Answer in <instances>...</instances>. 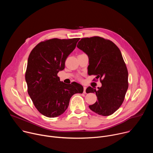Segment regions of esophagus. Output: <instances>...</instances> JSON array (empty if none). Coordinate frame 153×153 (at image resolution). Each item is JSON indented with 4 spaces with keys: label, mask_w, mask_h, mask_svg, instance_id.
<instances>
[{
    "label": "esophagus",
    "mask_w": 153,
    "mask_h": 153,
    "mask_svg": "<svg viewBox=\"0 0 153 153\" xmlns=\"http://www.w3.org/2000/svg\"><path fill=\"white\" fill-rule=\"evenodd\" d=\"M86 87L85 86H83V93L86 94Z\"/></svg>",
    "instance_id": "34e87169"
}]
</instances>
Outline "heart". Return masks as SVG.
<instances>
[{"label":"heart","instance_id":"obj_1","mask_svg":"<svg viewBox=\"0 0 153 153\" xmlns=\"http://www.w3.org/2000/svg\"><path fill=\"white\" fill-rule=\"evenodd\" d=\"M77 78H78L79 79H80V77H77Z\"/></svg>","mask_w":153,"mask_h":153}]
</instances>
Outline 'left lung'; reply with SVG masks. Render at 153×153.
Instances as JSON below:
<instances>
[{"label":"left lung","instance_id":"left-lung-1","mask_svg":"<svg viewBox=\"0 0 153 153\" xmlns=\"http://www.w3.org/2000/svg\"><path fill=\"white\" fill-rule=\"evenodd\" d=\"M77 47L88 56V74L96 75L102 83L97 90L86 88L87 93L97 97L89 108L99 115H111L122 104L128 88V73L120 50L112 41L99 36L82 38Z\"/></svg>","mask_w":153,"mask_h":153}]
</instances>
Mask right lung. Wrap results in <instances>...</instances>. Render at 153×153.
<instances>
[{
    "mask_svg": "<svg viewBox=\"0 0 153 153\" xmlns=\"http://www.w3.org/2000/svg\"><path fill=\"white\" fill-rule=\"evenodd\" d=\"M79 39L47 40L38 43L30 54L25 73L28 93L43 116H60L67 109L72 96L83 91L80 84H65L57 76L59 71L65 68V60Z\"/></svg>",
    "mask_w": 153,
    "mask_h": 153,
    "instance_id": "obj_1",
    "label": "right lung"
}]
</instances>
